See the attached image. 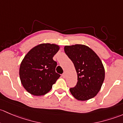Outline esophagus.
<instances>
[{"mask_svg": "<svg viewBox=\"0 0 123 123\" xmlns=\"http://www.w3.org/2000/svg\"><path fill=\"white\" fill-rule=\"evenodd\" d=\"M62 77H63V78H65V77H66V73H65V72H64V73L62 74Z\"/></svg>", "mask_w": 123, "mask_h": 123, "instance_id": "esophagus-1", "label": "esophagus"}]
</instances>
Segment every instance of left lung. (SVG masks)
Listing matches in <instances>:
<instances>
[{"mask_svg": "<svg viewBox=\"0 0 123 123\" xmlns=\"http://www.w3.org/2000/svg\"><path fill=\"white\" fill-rule=\"evenodd\" d=\"M64 51L74 64L78 82L70 88L72 95L79 101L93 98L101 89L105 78L102 62L92 49L85 45L64 47Z\"/></svg>", "mask_w": 123, "mask_h": 123, "instance_id": "8db88e82", "label": "left lung"}]
</instances>
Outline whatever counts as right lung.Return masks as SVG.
Listing matches in <instances>:
<instances>
[{
	"mask_svg": "<svg viewBox=\"0 0 123 123\" xmlns=\"http://www.w3.org/2000/svg\"><path fill=\"white\" fill-rule=\"evenodd\" d=\"M59 49L54 44H41L25 55L20 65L19 76L29 93L35 96L46 94L60 76L55 72L57 62L53 59Z\"/></svg>",
	"mask_w": 123,
	"mask_h": 123,
	"instance_id": "obj_1",
	"label": "right lung"
}]
</instances>
